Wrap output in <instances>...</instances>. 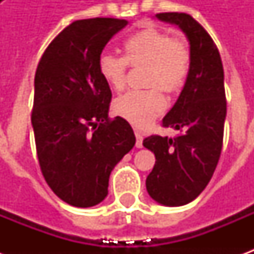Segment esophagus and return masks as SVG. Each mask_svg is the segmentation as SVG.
<instances>
[{"mask_svg":"<svg viewBox=\"0 0 254 254\" xmlns=\"http://www.w3.org/2000/svg\"><path fill=\"white\" fill-rule=\"evenodd\" d=\"M134 134H136V147L141 148L143 147V134L140 130H134Z\"/></svg>","mask_w":254,"mask_h":254,"instance_id":"esophagus-1","label":"esophagus"}]
</instances>
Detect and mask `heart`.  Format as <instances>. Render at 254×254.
<instances>
[{
  "label": "heart",
  "mask_w": 254,
  "mask_h": 254,
  "mask_svg": "<svg viewBox=\"0 0 254 254\" xmlns=\"http://www.w3.org/2000/svg\"><path fill=\"white\" fill-rule=\"evenodd\" d=\"M191 65L190 49L181 36H171L158 27H145L124 43V58L111 53L100 54L98 72L114 91L127 84V66H145V91L127 92L117 98L113 110L136 127H147L166 110L165 96L178 94L187 84Z\"/></svg>",
  "instance_id": "heart-1"
}]
</instances>
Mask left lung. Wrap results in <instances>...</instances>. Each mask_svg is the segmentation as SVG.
<instances>
[{"label":"left lung","instance_id":"left-lung-1","mask_svg":"<svg viewBox=\"0 0 254 254\" xmlns=\"http://www.w3.org/2000/svg\"><path fill=\"white\" fill-rule=\"evenodd\" d=\"M156 17L185 32L191 65L180 98L162 122L181 134L144 138L143 145L156 158L145 187L155 201L180 207L205 189L220 158L226 120L224 73L215 42L190 14L167 12Z\"/></svg>","mask_w":254,"mask_h":254}]
</instances>
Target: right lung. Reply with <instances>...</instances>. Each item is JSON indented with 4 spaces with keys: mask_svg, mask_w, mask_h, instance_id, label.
<instances>
[{
    "mask_svg": "<svg viewBox=\"0 0 254 254\" xmlns=\"http://www.w3.org/2000/svg\"><path fill=\"white\" fill-rule=\"evenodd\" d=\"M127 20L73 21L47 46L35 73L31 122L47 185L63 201L87 208L107 196L114 166L133 148L132 127L109 118L110 87L98 60Z\"/></svg>",
    "mask_w": 254,
    "mask_h": 254,
    "instance_id": "add662e5",
    "label": "right lung"
}]
</instances>
